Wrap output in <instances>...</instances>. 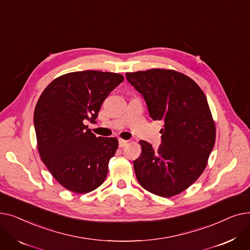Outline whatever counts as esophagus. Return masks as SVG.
Masks as SVG:
<instances>
[{
	"mask_svg": "<svg viewBox=\"0 0 250 250\" xmlns=\"http://www.w3.org/2000/svg\"><path fill=\"white\" fill-rule=\"evenodd\" d=\"M126 145H127V141L122 140V139L118 140V147H120V148H124Z\"/></svg>",
	"mask_w": 250,
	"mask_h": 250,
	"instance_id": "esophagus-1",
	"label": "esophagus"
}]
</instances>
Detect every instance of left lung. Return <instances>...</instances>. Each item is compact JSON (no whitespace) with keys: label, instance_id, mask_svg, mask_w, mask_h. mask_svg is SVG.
<instances>
[{"label":"left lung","instance_id":"obj_1","mask_svg":"<svg viewBox=\"0 0 250 250\" xmlns=\"http://www.w3.org/2000/svg\"><path fill=\"white\" fill-rule=\"evenodd\" d=\"M126 80L146 101L150 116L164 122L161 145L140 141L142 154L134 161L140 185L169 198L200 177L216 139L215 123L206 95L193 80L172 70L126 73Z\"/></svg>","mask_w":250,"mask_h":250}]
</instances>
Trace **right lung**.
<instances>
[{"label": "right lung", "mask_w": 250, "mask_h": 250, "mask_svg": "<svg viewBox=\"0 0 250 250\" xmlns=\"http://www.w3.org/2000/svg\"><path fill=\"white\" fill-rule=\"evenodd\" d=\"M124 81L109 72L83 71L55 79L42 92L34 110L38 152L49 172L67 189L85 193L100 187L114 156L116 138L96 137L101 104Z\"/></svg>", "instance_id": "add662e5"}]
</instances>
